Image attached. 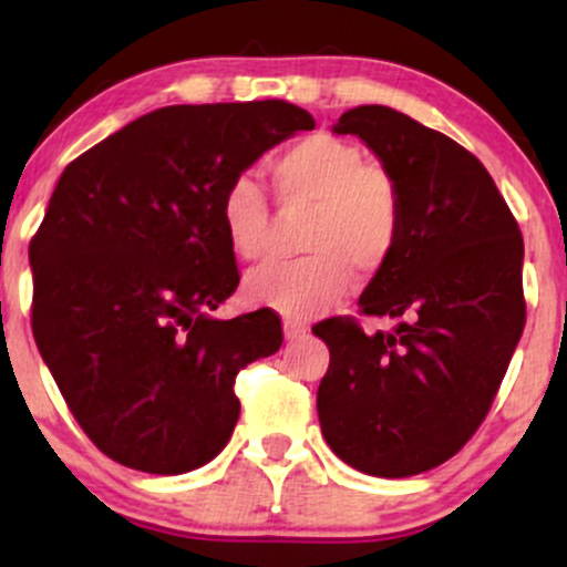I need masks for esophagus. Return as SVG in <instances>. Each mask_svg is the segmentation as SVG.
I'll list each match as a JSON object with an SVG mask.
<instances>
[{
  "label": "esophagus",
  "mask_w": 567,
  "mask_h": 567,
  "mask_svg": "<svg viewBox=\"0 0 567 567\" xmlns=\"http://www.w3.org/2000/svg\"><path fill=\"white\" fill-rule=\"evenodd\" d=\"M306 333H309V328H306L303 322L285 320V338H288V341H298V338H303Z\"/></svg>",
  "instance_id": "1"
}]
</instances>
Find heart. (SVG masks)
Instances as JSON below:
<instances>
[{
	"mask_svg": "<svg viewBox=\"0 0 567 567\" xmlns=\"http://www.w3.org/2000/svg\"><path fill=\"white\" fill-rule=\"evenodd\" d=\"M277 199L311 205L298 261H271L245 279V298L292 320H306L333 306L349 288L351 269H381L402 229V197L396 181L354 141L315 133L290 143L271 159ZM229 247L245 261L269 250L271 205L250 173L229 181L220 197Z\"/></svg>",
	"mask_w": 567,
	"mask_h": 567,
	"instance_id": "1",
	"label": "heart"
}]
</instances>
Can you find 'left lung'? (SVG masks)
<instances>
[{"instance_id": "1", "label": "left lung", "mask_w": 567, "mask_h": 567, "mask_svg": "<svg viewBox=\"0 0 567 567\" xmlns=\"http://www.w3.org/2000/svg\"><path fill=\"white\" fill-rule=\"evenodd\" d=\"M336 133L360 135L400 188V239L360 298V315L396 328H311L330 349L317 413L349 466L410 477L453 458L496 400L525 328L523 234L483 162L445 133L389 106L351 109Z\"/></svg>"}]
</instances>
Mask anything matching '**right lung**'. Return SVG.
Returning a JSON list of instances; mask_svg holds the SVG:
<instances>
[{"label":"right lung","instance_id":"right-lung-1","mask_svg":"<svg viewBox=\"0 0 567 567\" xmlns=\"http://www.w3.org/2000/svg\"><path fill=\"white\" fill-rule=\"evenodd\" d=\"M315 116L288 101L165 106L69 162L29 245L31 330L116 464L184 474L224 451L234 379L282 347L277 311L213 320L237 290L220 220L234 175Z\"/></svg>","mask_w":567,"mask_h":567}]
</instances>
